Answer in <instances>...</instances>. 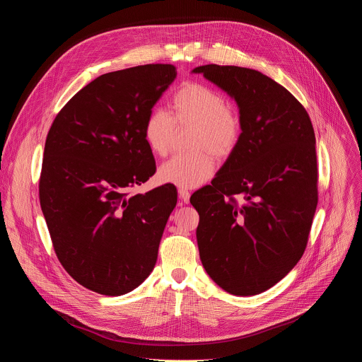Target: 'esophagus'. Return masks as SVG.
I'll use <instances>...</instances> for the list:
<instances>
[{
  "mask_svg": "<svg viewBox=\"0 0 362 362\" xmlns=\"http://www.w3.org/2000/svg\"><path fill=\"white\" fill-rule=\"evenodd\" d=\"M179 197L182 199L183 203H189V200H190V192H189L187 189L180 187V189H179Z\"/></svg>",
  "mask_w": 362,
  "mask_h": 362,
  "instance_id": "34e87169",
  "label": "esophagus"
}]
</instances>
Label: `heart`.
Returning a JSON list of instances; mask_svg holds the SVG:
<instances>
[{
  "label": "heart",
  "mask_w": 362,
  "mask_h": 362,
  "mask_svg": "<svg viewBox=\"0 0 362 362\" xmlns=\"http://www.w3.org/2000/svg\"><path fill=\"white\" fill-rule=\"evenodd\" d=\"M193 124L190 146L193 151L179 153L159 168V179L179 187H197L215 172L216 158H226L236 148L242 124L216 90L189 83L180 87L170 103V115L162 109L151 110L143 124V137L156 156H166L172 148L176 126Z\"/></svg>",
  "instance_id": "heart-1"
}]
</instances>
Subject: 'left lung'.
<instances>
[{"instance_id":"left-lung-1","label":"left lung","mask_w":362,"mask_h":362,"mask_svg":"<svg viewBox=\"0 0 362 362\" xmlns=\"http://www.w3.org/2000/svg\"><path fill=\"white\" fill-rule=\"evenodd\" d=\"M192 73L236 101L242 124L212 185L190 197L200 261L223 291L257 295L285 278L306 247L318 203L314 127L300 103L261 71L206 64Z\"/></svg>"}]
</instances>
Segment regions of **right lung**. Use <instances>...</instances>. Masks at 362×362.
<instances>
[{
    "mask_svg": "<svg viewBox=\"0 0 362 362\" xmlns=\"http://www.w3.org/2000/svg\"><path fill=\"white\" fill-rule=\"evenodd\" d=\"M176 74L172 64L103 74L67 103L47 134L41 211L64 269L97 293L124 295L156 265L176 187L127 190L156 172L143 124Z\"/></svg>",
    "mask_w": 362,
    "mask_h": 362,
    "instance_id": "1",
    "label": "right lung"
}]
</instances>
